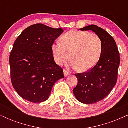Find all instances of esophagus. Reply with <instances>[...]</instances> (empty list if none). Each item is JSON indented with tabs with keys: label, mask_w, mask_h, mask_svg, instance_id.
<instances>
[{
	"label": "esophagus",
	"mask_w": 128,
	"mask_h": 128,
	"mask_svg": "<svg viewBox=\"0 0 128 128\" xmlns=\"http://www.w3.org/2000/svg\"><path fill=\"white\" fill-rule=\"evenodd\" d=\"M64 76H65V77H67V76H68L69 75H70V73H69L68 72L66 71V70H64Z\"/></svg>",
	"instance_id": "34e87169"
}]
</instances>
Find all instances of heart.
Listing matches in <instances>:
<instances>
[{"mask_svg": "<svg viewBox=\"0 0 128 128\" xmlns=\"http://www.w3.org/2000/svg\"><path fill=\"white\" fill-rule=\"evenodd\" d=\"M61 42L52 44L51 50L55 62L62 66L70 58V64L80 72L93 68L102 52V40L88 31L71 30L61 36Z\"/></svg>", "mask_w": 128, "mask_h": 128, "instance_id": "heart-1", "label": "heart"}]
</instances>
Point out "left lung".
I'll list each match as a JSON object with an SVG mask.
<instances>
[{
    "label": "left lung",
    "instance_id": "8db88e82",
    "mask_svg": "<svg viewBox=\"0 0 128 128\" xmlns=\"http://www.w3.org/2000/svg\"><path fill=\"white\" fill-rule=\"evenodd\" d=\"M80 30H92L100 36L102 42L99 61L87 72L75 74L78 82L73 90L78 100L85 104H92L106 98L116 86L120 54L115 40L105 30L93 24Z\"/></svg>",
    "mask_w": 128,
    "mask_h": 128
}]
</instances>
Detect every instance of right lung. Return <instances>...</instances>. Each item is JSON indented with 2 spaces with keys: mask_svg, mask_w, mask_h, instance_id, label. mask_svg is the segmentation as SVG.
I'll use <instances>...</instances> for the list:
<instances>
[{
  "mask_svg": "<svg viewBox=\"0 0 128 128\" xmlns=\"http://www.w3.org/2000/svg\"><path fill=\"white\" fill-rule=\"evenodd\" d=\"M63 32L61 28L36 24L24 29L16 39L10 56L11 79L23 99L33 103L47 100L55 83L64 78L51 50Z\"/></svg>",
  "mask_w": 128,
  "mask_h": 128,
  "instance_id": "right-lung-1",
  "label": "right lung"
}]
</instances>
